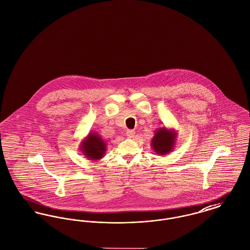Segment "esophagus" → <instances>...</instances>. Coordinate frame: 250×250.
<instances>
[{"instance_id":"1","label":"esophagus","mask_w":250,"mask_h":250,"mask_svg":"<svg viewBox=\"0 0 250 250\" xmlns=\"http://www.w3.org/2000/svg\"><path fill=\"white\" fill-rule=\"evenodd\" d=\"M126 134H127V136H128L129 138H133V137H134L135 132H134L133 130H128V131H127V133H126Z\"/></svg>"}]
</instances>
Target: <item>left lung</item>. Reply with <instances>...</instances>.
Masks as SVG:
<instances>
[{
    "instance_id": "left-lung-1",
    "label": "left lung",
    "mask_w": 250,
    "mask_h": 250,
    "mask_svg": "<svg viewBox=\"0 0 250 250\" xmlns=\"http://www.w3.org/2000/svg\"><path fill=\"white\" fill-rule=\"evenodd\" d=\"M177 133L174 129L159 127L155 130L154 135L150 141L153 151L158 155H166L171 152L176 144Z\"/></svg>"
}]
</instances>
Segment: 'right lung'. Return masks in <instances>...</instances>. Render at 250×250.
Wrapping results in <instances>:
<instances>
[{
  "label": "right lung",
  "mask_w": 250,
  "mask_h": 250,
  "mask_svg": "<svg viewBox=\"0 0 250 250\" xmlns=\"http://www.w3.org/2000/svg\"><path fill=\"white\" fill-rule=\"evenodd\" d=\"M107 144L97 132H90L83 139L80 150L89 160H100L104 157L107 150Z\"/></svg>",
  "instance_id": "1"
}]
</instances>
